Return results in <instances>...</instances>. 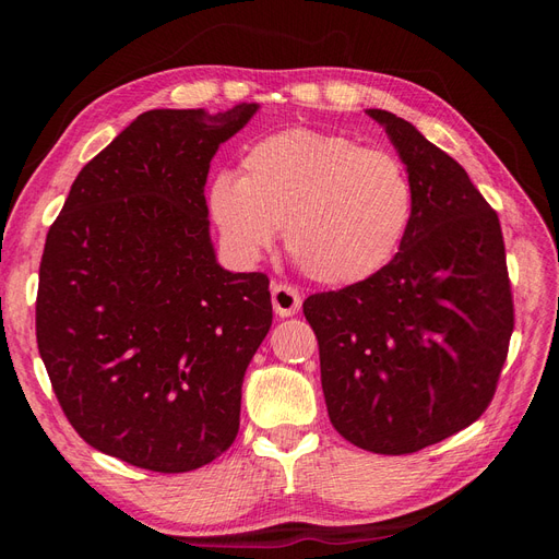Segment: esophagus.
Returning a JSON list of instances; mask_svg holds the SVG:
<instances>
[{
    "label": "esophagus",
    "mask_w": 559,
    "mask_h": 559,
    "mask_svg": "<svg viewBox=\"0 0 559 559\" xmlns=\"http://www.w3.org/2000/svg\"><path fill=\"white\" fill-rule=\"evenodd\" d=\"M302 306V298L298 289H294L292 284H273V308L280 317H294Z\"/></svg>",
    "instance_id": "esophagus-1"
}]
</instances>
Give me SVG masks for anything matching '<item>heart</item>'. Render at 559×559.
<instances>
[{
    "label": "heart",
    "mask_w": 559,
    "mask_h": 559,
    "mask_svg": "<svg viewBox=\"0 0 559 559\" xmlns=\"http://www.w3.org/2000/svg\"><path fill=\"white\" fill-rule=\"evenodd\" d=\"M210 212L226 249L245 263L284 247L329 286L368 280L396 253L413 216V186L386 151L292 128L253 144L240 177L216 175Z\"/></svg>",
    "instance_id": "1"
}]
</instances>
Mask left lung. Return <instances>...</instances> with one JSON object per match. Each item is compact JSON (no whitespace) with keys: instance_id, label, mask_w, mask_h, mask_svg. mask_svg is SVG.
Instances as JSON below:
<instances>
[{"instance_id":"left-lung-1","label":"left lung","mask_w":559,"mask_h":559,"mask_svg":"<svg viewBox=\"0 0 559 559\" xmlns=\"http://www.w3.org/2000/svg\"><path fill=\"white\" fill-rule=\"evenodd\" d=\"M408 170L413 216L396 257L302 312L319 343L331 425L376 454H411L466 429L492 401L513 333L497 212L413 123L368 109Z\"/></svg>"}]
</instances>
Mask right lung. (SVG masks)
I'll use <instances>...</instances> for the list:
<instances>
[{
	"instance_id": "add662e5",
	"label": "right lung",
	"mask_w": 559,
	"mask_h": 559,
	"mask_svg": "<svg viewBox=\"0 0 559 559\" xmlns=\"http://www.w3.org/2000/svg\"><path fill=\"white\" fill-rule=\"evenodd\" d=\"M257 109L140 114L79 173L46 235L37 345L50 384L83 441L132 466L193 471L238 436L273 302L263 273L216 263L205 183Z\"/></svg>"
}]
</instances>
